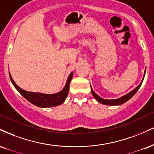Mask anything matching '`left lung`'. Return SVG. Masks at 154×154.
Wrapping results in <instances>:
<instances>
[{"mask_svg": "<svg viewBox=\"0 0 154 154\" xmlns=\"http://www.w3.org/2000/svg\"><path fill=\"white\" fill-rule=\"evenodd\" d=\"M144 75H145V73H144ZM143 80L141 81V82L140 83V85H138V87H136V88H135L134 90H132V91H131V92H129L128 94H126V95L123 96V97L118 98V99H116V100H105V99H103V98H101L100 97H99V96H98L97 94L95 93L93 90H92V88H91V92H92V95H93L94 97H95V99L97 100V101L99 102V103H102V104L107 105H122V104H123V103H125V102H127L128 100H130L131 98L136 93V92L138 91V89L140 88V85H141V84H142Z\"/></svg>", "mask_w": 154, "mask_h": 154, "instance_id": "8db88e82", "label": "left lung"}]
</instances>
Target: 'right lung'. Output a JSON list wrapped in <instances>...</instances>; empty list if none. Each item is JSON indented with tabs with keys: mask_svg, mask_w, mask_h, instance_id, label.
<instances>
[{
	"mask_svg": "<svg viewBox=\"0 0 154 154\" xmlns=\"http://www.w3.org/2000/svg\"><path fill=\"white\" fill-rule=\"evenodd\" d=\"M9 76H10L11 80L16 88V90H18L21 95L23 96L24 98L27 100L28 101L30 102L31 103L34 104L36 106H38L39 107H54L57 106V105H60L64 103V100H66V96L68 95L69 89V85L70 82H71L72 79V76H73V73L71 72L69 77H68L67 81H66V85L64 89L60 91L58 93L56 94H43V93H37V92H27L25 90H22L15 83L14 79H12L11 74L9 73Z\"/></svg>",
	"mask_w": 154,
	"mask_h": 154,
	"instance_id": "obj_1",
	"label": "right lung"
}]
</instances>
